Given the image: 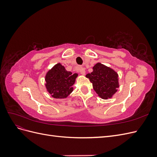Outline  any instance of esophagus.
<instances>
[{"instance_id": "obj_1", "label": "esophagus", "mask_w": 157, "mask_h": 157, "mask_svg": "<svg viewBox=\"0 0 157 157\" xmlns=\"http://www.w3.org/2000/svg\"><path fill=\"white\" fill-rule=\"evenodd\" d=\"M79 72L82 75H84L85 73H86V71H85V69L83 68V67H80L79 68Z\"/></svg>"}]
</instances>
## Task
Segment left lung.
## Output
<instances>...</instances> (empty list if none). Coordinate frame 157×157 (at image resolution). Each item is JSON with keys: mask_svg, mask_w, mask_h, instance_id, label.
<instances>
[{"mask_svg": "<svg viewBox=\"0 0 157 157\" xmlns=\"http://www.w3.org/2000/svg\"><path fill=\"white\" fill-rule=\"evenodd\" d=\"M86 77L92 83L95 92L102 99L111 98L119 87L118 74L100 63L95 65L92 72L87 74Z\"/></svg>", "mask_w": 157, "mask_h": 157, "instance_id": "obj_1", "label": "left lung"}]
</instances>
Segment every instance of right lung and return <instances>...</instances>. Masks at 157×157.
Wrapping results in <instances>:
<instances>
[{
  "instance_id": "obj_1",
  "label": "right lung",
  "mask_w": 157,
  "mask_h": 157,
  "mask_svg": "<svg viewBox=\"0 0 157 157\" xmlns=\"http://www.w3.org/2000/svg\"><path fill=\"white\" fill-rule=\"evenodd\" d=\"M78 74L67 71L60 63L46 73V87L51 96L54 98H65L73 92L72 87Z\"/></svg>"
}]
</instances>
